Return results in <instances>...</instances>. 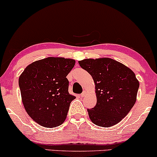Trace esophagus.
I'll list each match as a JSON object with an SVG mask.
<instances>
[{"mask_svg":"<svg viewBox=\"0 0 157 157\" xmlns=\"http://www.w3.org/2000/svg\"><path fill=\"white\" fill-rule=\"evenodd\" d=\"M86 91H84L83 92H82V93H81V94H80V97H81V98H83L84 96L86 95Z\"/></svg>","mask_w":157,"mask_h":157,"instance_id":"obj_1","label":"esophagus"}]
</instances>
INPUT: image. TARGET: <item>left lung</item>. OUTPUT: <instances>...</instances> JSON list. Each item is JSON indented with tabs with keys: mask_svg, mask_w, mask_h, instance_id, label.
Returning <instances> with one entry per match:
<instances>
[{
	"mask_svg": "<svg viewBox=\"0 0 157 157\" xmlns=\"http://www.w3.org/2000/svg\"><path fill=\"white\" fill-rule=\"evenodd\" d=\"M95 84L97 104L88 109L94 124L109 127L123 119L136 101L139 82L128 67L110 58L86 59L78 62Z\"/></svg>",
	"mask_w": 157,
	"mask_h": 157,
	"instance_id": "obj_1",
	"label": "left lung"
}]
</instances>
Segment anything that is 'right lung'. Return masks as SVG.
<instances>
[{"mask_svg": "<svg viewBox=\"0 0 157 157\" xmlns=\"http://www.w3.org/2000/svg\"><path fill=\"white\" fill-rule=\"evenodd\" d=\"M75 60L48 57L26 67L18 85L26 112L34 121L44 127L61 125L75 96L68 92L66 76Z\"/></svg>", "mask_w": 157, "mask_h": 157, "instance_id": "add662e5", "label": "right lung"}]
</instances>
